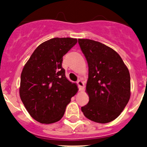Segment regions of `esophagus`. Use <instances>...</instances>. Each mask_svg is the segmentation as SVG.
Instances as JSON below:
<instances>
[{"mask_svg":"<svg viewBox=\"0 0 147 147\" xmlns=\"http://www.w3.org/2000/svg\"><path fill=\"white\" fill-rule=\"evenodd\" d=\"M78 84V87H79V90L80 91H82L83 90H84V82H82L81 80H79L77 82Z\"/></svg>","mask_w":147,"mask_h":147,"instance_id":"esophagus-1","label":"esophagus"}]
</instances>
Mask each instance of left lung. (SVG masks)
Segmentation results:
<instances>
[{
    "instance_id": "left-lung-1",
    "label": "left lung",
    "mask_w": 147,
    "mask_h": 147,
    "mask_svg": "<svg viewBox=\"0 0 147 147\" xmlns=\"http://www.w3.org/2000/svg\"><path fill=\"white\" fill-rule=\"evenodd\" d=\"M88 64L86 91L89 102L81 107L87 119L110 122L119 116L130 98V75L117 52L97 41L79 39Z\"/></svg>"
}]
</instances>
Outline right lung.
Masks as SVG:
<instances>
[{"label":"right lung","mask_w":147,"mask_h":147,"mask_svg":"<svg viewBox=\"0 0 147 147\" xmlns=\"http://www.w3.org/2000/svg\"><path fill=\"white\" fill-rule=\"evenodd\" d=\"M78 42L72 38H55L40 44L28 60L20 76V96L30 116L42 124L61 119L78 92L62 67L63 56Z\"/></svg>","instance_id":"1"}]
</instances>
